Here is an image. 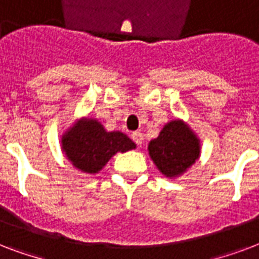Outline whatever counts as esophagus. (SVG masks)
Here are the masks:
<instances>
[{"instance_id": "34e87169", "label": "esophagus", "mask_w": 259, "mask_h": 259, "mask_svg": "<svg viewBox=\"0 0 259 259\" xmlns=\"http://www.w3.org/2000/svg\"><path fill=\"white\" fill-rule=\"evenodd\" d=\"M132 139H134V142H135L136 144H142L143 143V140H144V138H143V134H142V132H134V134H132Z\"/></svg>"}]
</instances>
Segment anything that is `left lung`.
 I'll return each mask as SVG.
<instances>
[{"instance_id":"1","label":"left lung","mask_w":259,"mask_h":259,"mask_svg":"<svg viewBox=\"0 0 259 259\" xmlns=\"http://www.w3.org/2000/svg\"><path fill=\"white\" fill-rule=\"evenodd\" d=\"M148 155L157 169L170 180L181 177L201 154V142L184 120H170L148 143Z\"/></svg>"}]
</instances>
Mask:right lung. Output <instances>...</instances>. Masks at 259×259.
Returning a JSON list of instances; mask_svg holds the SVG:
<instances>
[{
    "label": "right lung",
    "mask_w": 259,
    "mask_h": 259,
    "mask_svg": "<svg viewBox=\"0 0 259 259\" xmlns=\"http://www.w3.org/2000/svg\"><path fill=\"white\" fill-rule=\"evenodd\" d=\"M66 158L81 173L97 174L117 152H127L136 144L120 131H107L97 119L75 120L61 136Z\"/></svg>",
    "instance_id": "add662e5"
}]
</instances>
